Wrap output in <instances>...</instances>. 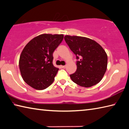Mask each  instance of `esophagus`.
I'll return each instance as SVG.
<instances>
[{
  "label": "esophagus",
  "instance_id": "esophagus-1",
  "mask_svg": "<svg viewBox=\"0 0 129 129\" xmlns=\"http://www.w3.org/2000/svg\"><path fill=\"white\" fill-rule=\"evenodd\" d=\"M65 67H66L65 65H61V68H65Z\"/></svg>",
  "mask_w": 129,
  "mask_h": 129
}]
</instances>
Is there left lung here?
<instances>
[{
    "instance_id": "8db88e82",
    "label": "left lung",
    "mask_w": 129,
    "mask_h": 129,
    "mask_svg": "<svg viewBox=\"0 0 129 129\" xmlns=\"http://www.w3.org/2000/svg\"><path fill=\"white\" fill-rule=\"evenodd\" d=\"M76 55L77 71L70 75L72 80L82 87H90L102 80L107 71L108 56L103 48L92 39L79 36L64 37Z\"/></svg>"
}]
</instances>
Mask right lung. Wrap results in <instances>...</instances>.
Wrapping results in <instances>:
<instances>
[{
    "label": "right lung",
    "mask_w": 129,
    "mask_h": 129,
    "mask_svg": "<svg viewBox=\"0 0 129 129\" xmlns=\"http://www.w3.org/2000/svg\"><path fill=\"white\" fill-rule=\"evenodd\" d=\"M63 38V34H43L25 46L20 57L19 68L23 79L30 87L42 90L53 83L59 69L53 65V53Z\"/></svg>",
    "instance_id": "1"
}]
</instances>
